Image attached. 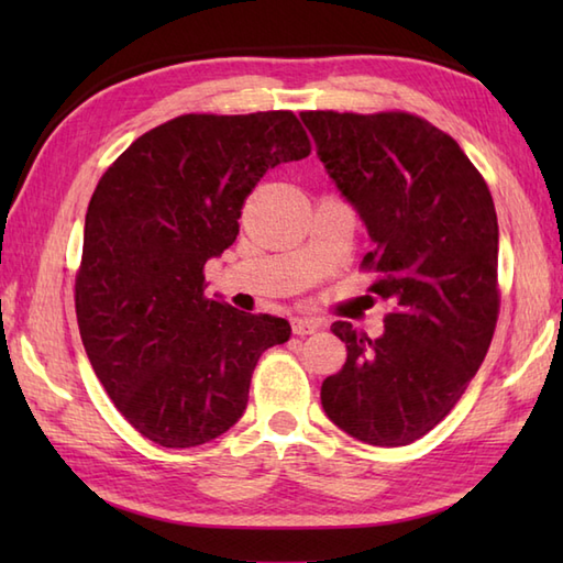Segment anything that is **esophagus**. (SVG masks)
<instances>
[{"label": "esophagus", "mask_w": 563, "mask_h": 563, "mask_svg": "<svg viewBox=\"0 0 563 563\" xmlns=\"http://www.w3.org/2000/svg\"><path fill=\"white\" fill-rule=\"evenodd\" d=\"M321 329V321L317 319H307V317H295L292 319V331L297 336H307V333H314Z\"/></svg>", "instance_id": "34e87169"}]
</instances>
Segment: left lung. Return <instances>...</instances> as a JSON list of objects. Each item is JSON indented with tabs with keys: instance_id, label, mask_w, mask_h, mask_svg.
Returning a JSON list of instances; mask_svg holds the SVG:
<instances>
[{
	"instance_id": "8db88e82",
	"label": "left lung",
	"mask_w": 563,
	"mask_h": 563,
	"mask_svg": "<svg viewBox=\"0 0 563 563\" xmlns=\"http://www.w3.org/2000/svg\"><path fill=\"white\" fill-rule=\"evenodd\" d=\"M302 121L375 242L361 263L377 273L369 292L391 302L379 339L331 327L349 355L321 385V406L367 445H409L452 411L494 339L492 190L457 142L413 113L305 111Z\"/></svg>"
}]
</instances>
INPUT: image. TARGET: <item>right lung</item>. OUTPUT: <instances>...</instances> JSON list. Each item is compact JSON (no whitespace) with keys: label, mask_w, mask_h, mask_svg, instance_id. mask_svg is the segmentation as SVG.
I'll list each match as a JSON object with an SVG mask.
<instances>
[{"label":"right lung","mask_w":563,"mask_h":563,"mask_svg":"<svg viewBox=\"0 0 563 563\" xmlns=\"http://www.w3.org/2000/svg\"><path fill=\"white\" fill-rule=\"evenodd\" d=\"M312 152L292 111L186 113L140 135L93 190L75 280L84 351L125 421L196 448L242 418L280 317L206 297V263L234 244L268 169Z\"/></svg>","instance_id":"1"}]
</instances>
